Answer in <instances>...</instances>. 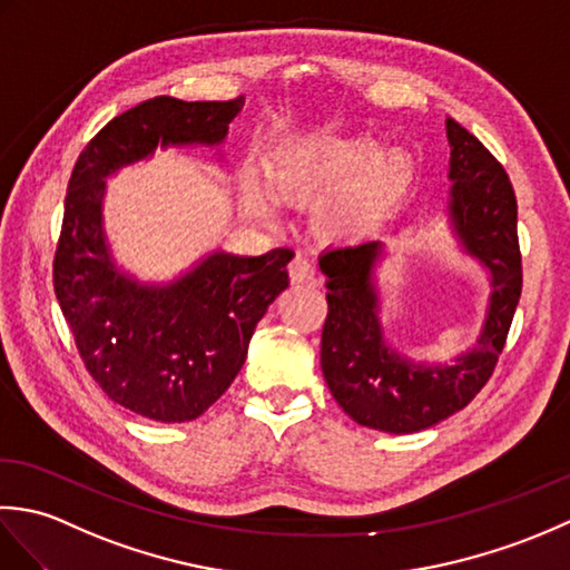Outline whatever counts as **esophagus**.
Masks as SVG:
<instances>
[{"mask_svg": "<svg viewBox=\"0 0 570 570\" xmlns=\"http://www.w3.org/2000/svg\"><path fill=\"white\" fill-rule=\"evenodd\" d=\"M288 276H292L294 284H318L321 278L316 264L308 262L306 257L292 259V264H288Z\"/></svg>", "mask_w": 570, "mask_h": 570, "instance_id": "obj_1", "label": "esophagus"}]
</instances>
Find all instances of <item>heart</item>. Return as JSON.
Masks as SVG:
<instances>
[{
  "mask_svg": "<svg viewBox=\"0 0 570 570\" xmlns=\"http://www.w3.org/2000/svg\"><path fill=\"white\" fill-rule=\"evenodd\" d=\"M272 186L294 200H321L347 189L325 208L335 227H360L377 220L402 200L414 180V161L402 149L380 151L370 135H313L278 144L269 156ZM247 203L269 215L274 200L257 178L247 180Z\"/></svg>",
  "mask_w": 570,
  "mask_h": 570,
  "instance_id": "b5f03b06",
  "label": "heart"
}]
</instances>
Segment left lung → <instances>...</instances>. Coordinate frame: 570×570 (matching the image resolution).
I'll return each mask as SVG.
<instances>
[{
	"instance_id": "left-lung-1",
	"label": "left lung",
	"mask_w": 570,
	"mask_h": 570,
	"mask_svg": "<svg viewBox=\"0 0 570 570\" xmlns=\"http://www.w3.org/2000/svg\"><path fill=\"white\" fill-rule=\"evenodd\" d=\"M451 144V217L463 247L488 266L492 296L485 328L472 353L453 365L429 367L384 345L372 272L382 242L328 249L318 259L328 276V316L321 335V367L335 402L360 426L414 433L468 406L492 377L522 296L517 196L502 164L478 137L445 119Z\"/></svg>"
}]
</instances>
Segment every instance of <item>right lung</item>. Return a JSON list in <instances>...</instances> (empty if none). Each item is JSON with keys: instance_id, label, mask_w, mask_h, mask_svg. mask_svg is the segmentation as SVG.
<instances>
[{"instance_id": "obj_1", "label": "right lung", "mask_w": 570, "mask_h": 570, "mask_svg": "<svg viewBox=\"0 0 570 570\" xmlns=\"http://www.w3.org/2000/svg\"><path fill=\"white\" fill-rule=\"evenodd\" d=\"M245 98H151L110 119L78 156L53 254V288L85 370L115 404L161 423L198 419L245 365L249 337L288 286L292 249L217 252L168 286L115 269L102 237L105 176L168 144H220Z\"/></svg>"}]
</instances>
